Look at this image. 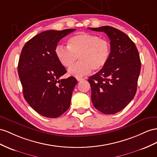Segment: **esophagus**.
<instances>
[{
	"instance_id": "obj_1",
	"label": "esophagus",
	"mask_w": 157,
	"mask_h": 157,
	"mask_svg": "<svg viewBox=\"0 0 157 157\" xmlns=\"http://www.w3.org/2000/svg\"><path fill=\"white\" fill-rule=\"evenodd\" d=\"M84 79L83 78H77V80L78 82H79V81H82V80H83Z\"/></svg>"
}]
</instances>
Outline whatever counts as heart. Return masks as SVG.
<instances>
[{"label": "heart", "mask_w": 157, "mask_h": 157, "mask_svg": "<svg viewBox=\"0 0 157 157\" xmlns=\"http://www.w3.org/2000/svg\"><path fill=\"white\" fill-rule=\"evenodd\" d=\"M111 45L108 40L98 35L79 33L67 40V47L58 45L55 54L59 62L65 67H70L77 61L79 62L70 68L68 73L76 78L82 77L93 69L98 71L105 66L109 58Z\"/></svg>", "instance_id": "heart-1"}]
</instances>
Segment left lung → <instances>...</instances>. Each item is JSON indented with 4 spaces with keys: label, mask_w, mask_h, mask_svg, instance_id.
<instances>
[{
    "label": "left lung",
    "mask_w": 157,
    "mask_h": 157,
    "mask_svg": "<svg viewBox=\"0 0 157 157\" xmlns=\"http://www.w3.org/2000/svg\"><path fill=\"white\" fill-rule=\"evenodd\" d=\"M89 29L104 32L111 45L109 58L105 66L88 79L91 101L101 113L115 114L124 109L135 95L141 65L139 52L126 34L113 27Z\"/></svg>",
    "instance_id": "8db88e82"
}]
</instances>
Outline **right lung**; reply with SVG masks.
Returning <instances> with one entry per match:
<instances>
[{"label": "right lung", "mask_w": 157, "mask_h": 157, "mask_svg": "<svg viewBox=\"0 0 157 157\" xmlns=\"http://www.w3.org/2000/svg\"><path fill=\"white\" fill-rule=\"evenodd\" d=\"M75 29L47 30L36 35L24 46L18 72L27 103L38 113L56 118L69 109L77 80L60 77L66 70L57 59L55 49L60 40Z\"/></svg>", "instance_id": "add662e5"}]
</instances>
